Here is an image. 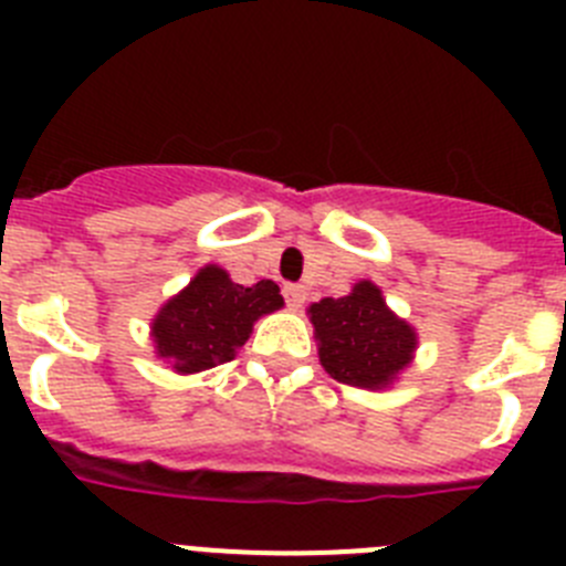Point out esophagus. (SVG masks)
Instances as JSON below:
<instances>
[{"instance_id": "1", "label": "esophagus", "mask_w": 566, "mask_h": 566, "mask_svg": "<svg viewBox=\"0 0 566 566\" xmlns=\"http://www.w3.org/2000/svg\"><path fill=\"white\" fill-rule=\"evenodd\" d=\"M283 297H286L289 306L300 308L306 303V289L297 286V283H289V286H283Z\"/></svg>"}]
</instances>
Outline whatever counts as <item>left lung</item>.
<instances>
[{
	"instance_id": "1",
	"label": "left lung",
	"mask_w": 566,
	"mask_h": 566,
	"mask_svg": "<svg viewBox=\"0 0 566 566\" xmlns=\"http://www.w3.org/2000/svg\"><path fill=\"white\" fill-rule=\"evenodd\" d=\"M308 317L323 368L354 388H388L417 352V332L385 306L371 280L354 283L345 297L312 303Z\"/></svg>"
}]
</instances>
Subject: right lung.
<instances>
[{"instance_id":"add662e5","label":"right lung","mask_w":566,"mask_h":566,"mask_svg":"<svg viewBox=\"0 0 566 566\" xmlns=\"http://www.w3.org/2000/svg\"><path fill=\"white\" fill-rule=\"evenodd\" d=\"M283 306L277 283H232L221 266H203L184 292L164 303L153 319L155 354L178 374H198L229 363L263 314Z\"/></svg>"}]
</instances>
